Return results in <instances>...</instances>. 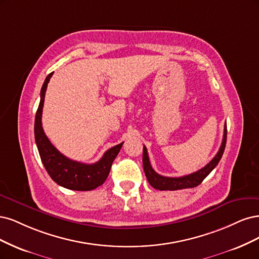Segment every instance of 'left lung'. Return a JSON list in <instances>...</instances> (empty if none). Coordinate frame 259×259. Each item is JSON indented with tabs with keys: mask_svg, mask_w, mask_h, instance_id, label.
Wrapping results in <instances>:
<instances>
[{
	"mask_svg": "<svg viewBox=\"0 0 259 259\" xmlns=\"http://www.w3.org/2000/svg\"><path fill=\"white\" fill-rule=\"evenodd\" d=\"M226 139H227V126H226V123H225L223 142H222V145L219 149V153L215 155L213 159L208 162L204 166V168L200 169L197 172L185 175V177H181V178L162 177V175L156 173L154 171V169L152 168L151 162H149L147 149L145 146H143V168H144V172H145L148 183L154 188L159 189V190H178V189L193 188V187L198 186L199 184H201L202 181L212 172V170L220 162L221 158L224 154V151H225V146H226Z\"/></svg>",
	"mask_w": 259,
	"mask_h": 259,
	"instance_id": "obj_1",
	"label": "left lung"
}]
</instances>
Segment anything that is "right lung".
Returning <instances> with one entry per match:
<instances>
[{"mask_svg": "<svg viewBox=\"0 0 259 259\" xmlns=\"http://www.w3.org/2000/svg\"><path fill=\"white\" fill-rule=\"evenodd\" d=\"M53 76L51 73L46 77L40 89V101L35 115L34 136L39 157L49 177L58 185L72 190H93L102 185L110 173L112 163L118 155L123 142L106 151L103 157L96 163H81L69 159L62 155L51 143L41 127V113H43L45 93L49 79Z\"/></svg>", "mask_w": 259, "mask_h": 259, "instance_id": "add662e5", "label": "right lung"}]
</instances>
